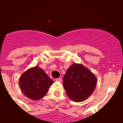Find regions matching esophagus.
<instances>
[{
    "label": "esophagus",
    "instance_id": "esophagus-1",
    "mask_svg": "<svg viewBox=\"0 0 123 123\" xmlns=\"http://www.w3.org/2000/svg\"><path fill=\"white\" fill-rule=\"evenodd\" d=\"M55 81H57V82H62V79L61 78H57V79H55Z\"/></svg>",
    "mask_w": 123,
    "mask_h": 123
}]
</instances>
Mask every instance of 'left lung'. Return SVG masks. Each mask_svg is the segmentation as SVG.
Instances as JSON below:
<instances>
[{"mask_svg":"<svg viewBox=\"0 0 123 123\" xmlns=\"http://www.w3.org/2000/svg\"><path fill=\"white\" fill-rule=\"evenodd\" d=\"M97 82L96 77L83 65L74 63L63 77V87L69 98L80 102L91 96Z\"/></svg>","mask_w":123,"mask_h":123,"instance_id":"obj_1","label":"left lung"}]
</instances>
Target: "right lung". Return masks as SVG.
I'll return each instance as SVG.
<instances>
[{
    "label": "right lung",
    "instance_id": "add662e5",
    "mask_svg": "<svg viewBox=\"0 0 123 123\" xmlns=\"http://www.w3.org/2000/svg\"><path fill=\"white\" fill-rule=\"evenodd\" d=\"M53 83L54 81L43 69L38 67L28 69L19 79V85L23 94L33 100L43 98Z\"/></svg>",
    "mask_w": 123,
    "mask_h": 123
}]
</instances>
